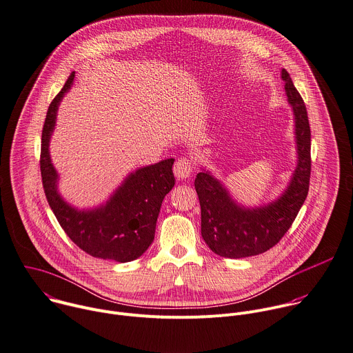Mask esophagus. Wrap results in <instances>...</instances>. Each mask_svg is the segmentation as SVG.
I'll list each match as a JSON object with an SVG mask.
<instances>
[{"label": "esophagus", "mask_w": 353, "mask_h": 353, "mask_svg": "<svg viewBox=\"0 0 353 353\" xmlns=\"http://www.w3.org/2000/svg\"><path fill=\"white\" fill-rule=\"evenodd\" d=\"M192 163L190 159L187 158H181L179 159L176 163H174V168H173V172H174V176L179 179V180H185L191 176L192 173Z\"/></svg>", "instance_id": "obj_1"}]
</instances>
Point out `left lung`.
Masks as SVG:
<instances>
[{"label": "left lung", "mask_w": 353, "mask_h": 353, "mask_svg": "<svg viewBox=\"0 0 353 353\" xmlns=\"http://www.w3.org/2000/svg\"><path fill=\"white\" fill-rule=\"evenodd\" d=\"M287 101L295 122L296 166L280 196L261 206H244L234 199L224 184L202 169L195 179L201 205V234L219 256L240 259L273 248L295 220L303 205L310 179V128L307 112L288 72L281 70Z\"/></svg>", "instance_id": "1"}]
</instances>
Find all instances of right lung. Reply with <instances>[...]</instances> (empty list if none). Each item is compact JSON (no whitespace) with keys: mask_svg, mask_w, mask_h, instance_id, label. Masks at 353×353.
Instances as JSON below:
<instances>
[{"mask_svg":"<svg viewBox=\"0 0 353 353\" xmlns=\"http://www.w3.org/2000/svg\"><path fill=\"white\" fill-rule=\"evenodd\" d=\"M74 72L50 103L46 116L40 157L44 192L61 227L80 250L105 261L132 262L154 241L162 201L174 185L172 172L174 159L169 158L136 169L106 202L95 208L79 209L66 202L58 190L59 174L51 161L50 141L59 103L72 88Z\"/></svg>","mask_w":353,"mask_h":353,"instance_id":"1","label":"right lung"}]
</instances>
